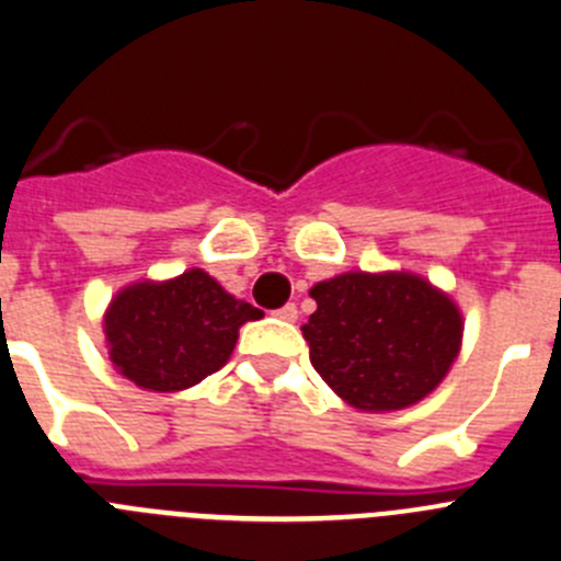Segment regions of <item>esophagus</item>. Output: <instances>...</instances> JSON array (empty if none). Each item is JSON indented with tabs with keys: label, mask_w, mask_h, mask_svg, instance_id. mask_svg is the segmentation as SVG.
Listing matches in <instances>:
<instances>
[{
	"label": "esophagus",
	"mask_w": 561,
	"mask_h": 561,
	"mask_svg": "<svg viewBox=\"0 0 561 561\" xmlns=\"http://www.w3.org/2000/svg\"><path fill=\"white\" fill-rule=\"evenodd\" d=\"M274 316L282 318V321H290L293 323L298 318V307L296 305H285V307H282V310H276Z\"/></svg>",
	"instance_id": "esophagus-1"
}]
</instances>
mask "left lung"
Masks as SVG:
<instances>
[{"instance_id":"1","label":"left lung","mask_w":561,"mask_h":561,"mask_svg":"<svg viewBox=\"0 0 561 561\" xmlns=\"http://www.w3.org/2000/svg\"><path fill=\"white\" fill-rule=\"evenodd\" d=\"M318 310L301 327L310 363L345 404L392 412L446 379L462 345V312L410 271H348L310 290Z\"/></svg>"}]
</instances>
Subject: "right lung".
Masks as SVG:
<instances>
[{
	"mask_svg": "<svg viewBox=\"0 0 561 561\" xmlns=\"http://www.w3.org/2000/svg\"><path fill=\"white\" fill-rule=\"evenodd\" d=\"M263 310L224 290L207 271L135 282L104 312V340L115 370L144 390L176 392L224 368L245 321Z\"/></svg>",
	"mask_w": 561,
	"mask_h": 561,
	"instance_id": "add662e5",
	"label": "right lung"
}]
</instances>
